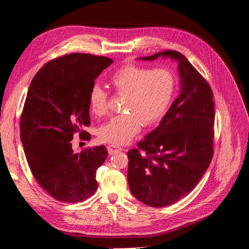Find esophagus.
Returning a JSON list of instances; mask_svg holds the SVG:
<instances>
[{"label":"esophagus","instance_id":"34e87169","mask_svg":"<svg viewBox=\"0 0 249 249\" xmlns=\"http://www.w3.org/2000/svg\"><path fill=\"white\" fill-rule=\"evenodd\" d=\"M107 150H108V152H109V155H114V154H117V152L122 151V148L119 147V146H117V145H109L107 147Z\"/></svg>","mask_w":249,"mask_h":249}]
</instances>
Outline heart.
<instances>
[{"label":"heart","instance_id":"b5f03b06","mask_svg":"<svg viewBox=\"0 0 249 249\" xmlns=\"http://www.w3.org/2000/svg\"><path fill=\"white\" fill-rule=\"evenodd\" d=\"M110 85L120 95H124V113L112 117L99 129V137L106 143H128L141 129L142 122L151 126L160 122L168 111L177 89V78L170 69L126 65L110 78ZM90 111L97 117L107 112L108 92L99 84L89 91Z\"/></svg>","mask_w":249,"mask_h":249}]
</instances>
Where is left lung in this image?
<instances>
[{
  "label": "left lung",
  "instance_id": "obj_1",
  "mask_svg": "<svg viewBox=\"0 0 249 249\" xmlns=\"http://www.w3.org/2000/svg\"><path fill=\"white\" fill-rule=\"evenodd\" d=\"M159 58L178 63L180 94L157 128L127 154L131 194L151 207L168 206L186 196L205 174L213 155L214 105L208 83L175 50L138 60Z\"/></svg>",
  "mask_w": 249,
  "mask_h": 249
}]
</instances>
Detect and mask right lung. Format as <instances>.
Here are the masks:
<instances>
[{
  "mask_svg": "<svg viewBox=\"0 0 249 249\" xmlns=\"http://www.w3.org/2000/svg\"><path fill=\"white\" fill-rule=\"evenodd\" d=\"M112 63L105 56L71 53L48 62L28 88L21 117V142L31 173L41 187L64 203L83 202L98 188V168L108 156L104 145L75 154L71 140L90 135L89 91Z\"/></svg>",
  "mask_w": 249,
  "mask_h": 249,
  "instance_id": "obj_1",
  "label": "right lung"
}]
</instances>
